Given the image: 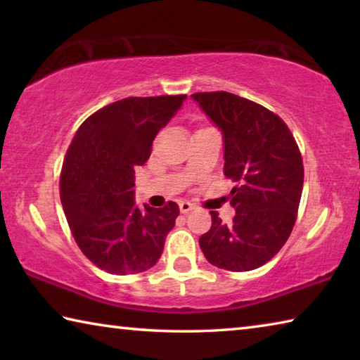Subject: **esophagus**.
I'll return each instance as SVG.
<instances>
[{
    "label": "esophagus",
    "mask_w": 360,
    "mask_h": 360,
    "mask_svg": "<svg viewBox=\"0 0 360 360\" xmlns=\"http://www.w3.org/2000/svg\"><path fill=\"white\" fill-rule=\"evenodd\" d=\"M193 208H195V205L191 203V202H186V200L179 202V211L182 212V214H187V212L192 211Z\"/></svg>",
    "instance_id": "34e87169"
}]
</instances>
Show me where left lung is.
Wrapping results in <instances>:
<instances>
[{"label":"left lung","instance_id":"1","mask_svg":"<svg viewBox=\"0 0 360 360\" xmlns=\"http://www.w3.org/2000/svg\"><path fill=\"white\" fill-rule=\"evenodd\" d=\"M193 101L222 133L224 174L231 224L211 211V229L200 236L210 264L249 271L266 264L294 229L303 188V162L288 125L257 103L229 92L193 94Z\"/></svg>","mask_w":360,"mask_h":360}]
</instances>
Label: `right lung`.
Here are the masks:
<instances>
[{
    "instance_id": "add662e5",
    "label": "right lung",
    "mask_w": 360,
    "mask_h": 360,
    "mask_svg": "<svg viewBox=\"0 0 360 360\" xmlns=\"http://www.w3.org/2000/svg\"><path fill=\"white\" fill-rule=\"evenodd\" d=\"M186 95L124 98L79 127L60 176L66 221L85 257L111 275H135L157 264L179 206L139 210L135 169Z\"/></svg>"
}]
</instances>
